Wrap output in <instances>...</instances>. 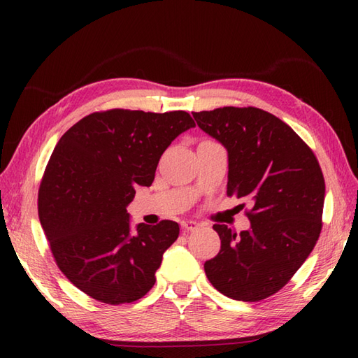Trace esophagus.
Returning a JSON list of instances; mask_svg holds the SVG:
<instances>
[{"mask_svg":"<svg viewBox=\"0 0 358 358\" xmlns=\"http://www.w3.org/2000/svg\"><path fill=\"white\" fill-rule=\"evenodd\" d=\"M181 229L183 232H192L199 229V223L192 222V220H185V222H181Z\"/></svg>","mask_w":358,"mask_h":358,"instance_id":"1","label":"esophagus"}]
</instances>
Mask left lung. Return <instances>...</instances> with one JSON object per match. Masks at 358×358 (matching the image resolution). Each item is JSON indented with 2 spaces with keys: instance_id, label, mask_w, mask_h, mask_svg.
I'll return each mask as SVG.
<instances>
[{
  "instance_id": "obj_1",
  "label": "left lung",
  "mask_w": 358,
  "mask_h": 358,
  "mask_svg": "<svg viewBox=\"0 0 358 358\" xmlns=\"http://www.w3.org/2000/svg\"><path fill=\"white\" fill-rule=\"evenodd\" d=\"M192 115L227 149V195L252 201L249 231L214 224L222 248L204 272L229 299H268L294 277L320 237L322 167L313 149L269 112L226 106Z\"/></svg>"
}]
</instances>
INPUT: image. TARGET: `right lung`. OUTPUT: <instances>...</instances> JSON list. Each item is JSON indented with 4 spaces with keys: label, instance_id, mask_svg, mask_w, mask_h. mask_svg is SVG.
<instances>
[{
    "label": "right lung",
    "instance_id": "obj_1",
    "mask_svg": "<svg viewBox=\"0 0 358 358\" xmlns=\"http://www.w3.org/2000/svg\"><path fill=\"white\" fill-rule=\"evenodd\" d=\"M195 127L185 110L110 109L81 118L53 149L38 191V215L57 266L72 285L108 305L132 303L155 285L178 223H140L127 204L150 186L163 152Z\"/></svg>",
    "mask_w": 358,
    "mask_h": 358
}]
</instances>
